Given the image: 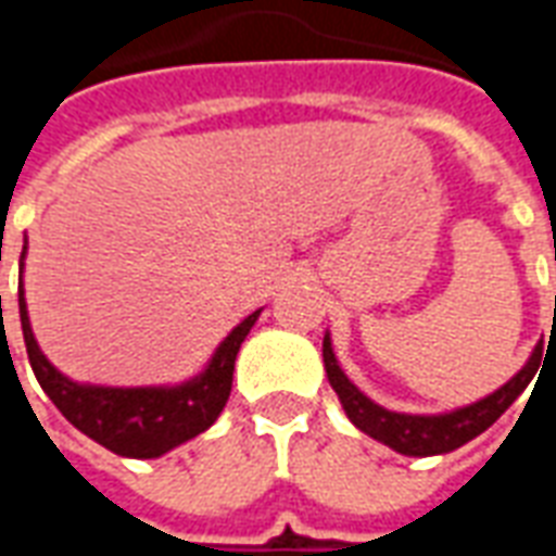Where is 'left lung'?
<instances>
[{
  "label": "left lung",
  "mask_w": 556,
  "mask_h": 556,
  "mask_svg": "<svg viewBox=\"0 0 556 556\" xmlns=\"http://www.w3.org/2000/svg\"><path fill=\"white\" fill-rule=\"evenodd\" d=\"M321 354H325L327 381L337 390L342 410L349 414L351 422L375 441L396 450V453L426 458V455L453 453L458 446H465L467 441H473L477 434H482L489 426H494L503 410L509 408L515 399L525 393V387L530 384V378H533V372L539 369V361H542V345H536L525 366L506 384L497 387L494 393L477 399L470 405H462V408L441 410V414H402V410H390L372 402L361 387L351 381L349 375L342 372L337 354H333L330 333H325Z\"/></svg>",
  "instance_id": "1"
}]
</instances>
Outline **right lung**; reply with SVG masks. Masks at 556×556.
I'll list each match as a JSON object with an SVG mask.
<instances>
[{
    "label": "right lung",
    "instance_id": "1",
    "mask_svg": "<svg viewBox=\"0 0 556 556\" xmlns=\"http://www.w3.org/2000/svg\"><path fill=\"white\" fill-rule=\"evenodd\" d=\"M20 253V325L26 339L31 372L43 387V393L53 399V405L65 419L89 434L91 441L106 446L110 453L125 458H160L175 446H181L195 434L214 426L219 410L226 408L231 393V372L241 342L253 330L262 309L231 327V333L219 342L205 369L181 384H151V387H103L83 384L59 372L31 333L29 306L23 291V267H26V247ZM2 306V298H0Z\"/></svg>",
    "mask_w": 556,
    "mask_h": 556
}]
</instances>
